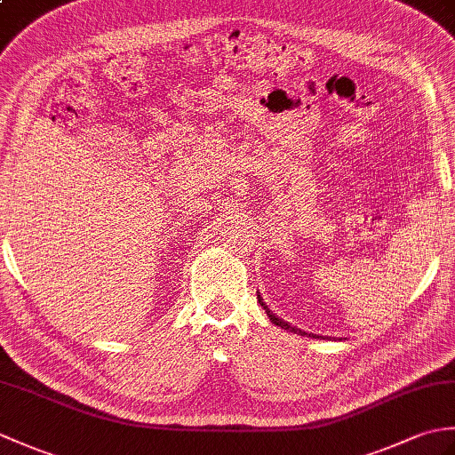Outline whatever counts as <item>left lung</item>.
Listing matches in <instances>:
<instances>
[{"label":"left lung","mask_w":455,"mask_h":455,"mask_svg":"<svg viewBox=\"0 0 455 455\" xmlns=\"http://www.w3.org/2000/svg\"><path fill=\"white\" fill-rule=\"evenodd\" d=\"M258 301H259V305L264 307V311H266V315L269 316V321H272L275 326H282V328H285V331H289V332H295V334H301V336H313V338H323V336H318V334H308V332H305V331H301V328H297V326H291L289 323H285V321H282V318L279 316H275L272 311H269L267 308V305L264 303V299L258 295Z\"/></svg>","instance_id":"8db88e82"}]
</instances>
